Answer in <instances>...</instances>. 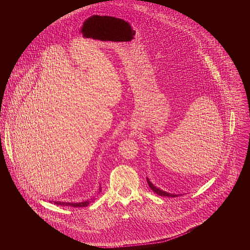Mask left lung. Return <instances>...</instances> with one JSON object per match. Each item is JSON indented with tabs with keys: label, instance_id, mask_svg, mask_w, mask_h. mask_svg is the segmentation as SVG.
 I'll use <instances>...</instances> for the list:
<instances>
[{
	"label": "left lung",
	"instance_id": "left-lung-1",
	"mask_svg": "<svg viewBox=\"0 0 250 250\" xmlns=\"http://www.w3.org/2000/svg\"><path fill=\"white\" fill-rule=\"evenodd\" d=\"M147 183H148V186L151 188V190H152L153 192H155V193H156L157 195H159V196H164V197H177V195L169 194V193H167V192H165V191H162V190L156 188V187L148 180V178H147Z\"/></svg>",
	"mask_w": 250,
	"mask_h": 250
}]
</instances>
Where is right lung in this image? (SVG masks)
<instances>
[{
  "label": "right lung",
  "instance_id": "add662e5",
  "mask_svg": "<svg viewBox=\"0 0 250 250\" xmlns=\"http://www.w3.org/2000/svg\"><path fill=\"white\" fill-rule=\"evenodd\" d=\"M90 202L89 201H86V202H83V203H61V202H55V204L61 205V206H71V207H87L90 204Z\"/></svg>",
  "mask_w": 250,
  "mask_h": 250
}]
</instances>
